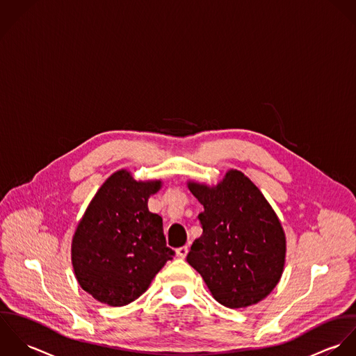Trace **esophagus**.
<instances>
[{
    "mask_svg": "<svg viewBox=\"0 0 356 356\" xmlns=\"http://www.w3.org/2000/svg\"><path fill=\"white\" fill-rule=\"evenodd\" d=\"M187 253H188V248H187V246H181V248H179V249L176 250V254H177V257H180V259H186Z\"/></svg>",
    "mask_w": 356,
    "mask_h": 356,
    "instance_id": "1",
    "label": "esophagus"
}]
</instances>
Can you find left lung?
I'll list each match as a JSON object with an SVG mask.
<instances>
[{
	"mask_svg": "<svg viewBox=\"0 0 356 356\" xmlns=\"http://www.w3.org/2000/svg\"><path fill=\"white\" fill-rule=\"evenodd\" d=\"M204 205L202 235L187 256L216 301L245 308L266 298L280 284L286 261L281 220L259 187L241 170H227L209 186L187 181Z\"/></svg>",
	"mask_w": 356,
	"mask_h": 356,
	"instance_id": "obj_1",
	"label": "left lung"
}]
</instances>
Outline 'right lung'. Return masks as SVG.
Wrapping results in <instances>:
<instances>
[{
  "label": "right lung",
  "mask_w": 356,
  "mask_h": 356,
  "mask_svg": "<svg viewBox=\"0 0 356 356\" xmlns=\"http://www.w3.org/2000/svg\"><path fill=\"white\" fill-rule=\"evenodd\" d=\"M161 187L162 180H135L129 170H117L81 217L72 235V270L99 302L124 307L135 301L175 256L162 217L147 205Z\"/></svg>",
  "instance_id": "right-lung-1"
}]
</instances>
